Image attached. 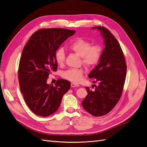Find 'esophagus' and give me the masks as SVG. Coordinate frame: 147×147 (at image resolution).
Listing matches in <instances>:
<instances>
[{"label":"esophagus","mask_w":147,"mask_h":147,"mask_svg":"<svg viewBox=\"0 0 147 147\" xmlns=\"http://www.w3.org/2000/svg\"><path fill=\"white\" fill-rule=\"evenodd\" d=\"M79 85L76 84V83H71V87H78Z\"/></svg>","instance_id":"obj_1"}]
</instances>
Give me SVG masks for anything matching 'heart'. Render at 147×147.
Listing matches in <instances>:
<instances>
[{"label":"heart","mask_w":147,"mask_h":147,"mask_svg":"<svg viewBox=\"0 0 147 147\" xmlns=\"http://www.w3.org/2000/svg\"><path fill=\"white\" fill-rule=\"evenodd\" d=\"M69 49L82 57V62L88 67H92L97 64L102 56V49L100 46H91L90 42L82 38H77L74 40L70 44ZM55 58L58 65H63L65 62V52L62 48L56 51ZM84 72L82 69H70L63 71L62 77L74 83H78L82 79Z\"/></svg>","instance_id":"b5f03b06"}]
</instances>
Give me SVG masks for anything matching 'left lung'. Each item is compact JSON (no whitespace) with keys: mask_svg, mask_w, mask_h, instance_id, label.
I'll list each match as a JSON object with an SVG mask.
<instances>
[{"mask_svg":"<svg viewBox=\"0 0 147 147\" xmlns=\"http://www.w3.org/2000/svg\"><path fill=\"white\" fill-rule=\"evenodd\" d=\"M92 29L100 31L105 47L98 65L88 75L98 85H95L94 91L85 87L88 95L82 105L93 116L100 117L109 113L119 101L126 78L127 65L121 47L112 34L104 27Z\"/></svg>","mask_w":147,"mask_h":147,"instance_id":"8db88e82","label":"left lung"}]
</instances>
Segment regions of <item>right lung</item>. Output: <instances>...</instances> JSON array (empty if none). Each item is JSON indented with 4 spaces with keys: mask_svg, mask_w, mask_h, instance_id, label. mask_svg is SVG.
Listing matches in <instances>:
<instances>
[{
    "mask_svg": "<svg viewBox=\"0 0 147 147\" xmlns=\"http://www.w3.org/2000/svg\"><path fill=\"white\" fill-rule=\"evenodd\" d=\"M76 30L43 28L32 35L21 55L18 77L20 91L32 112L47 117L58 110L69 81L59 78L55 86L47 84L49 74L57 69L55 54L59 47Z\"/></svg>",
    "mask_w": 147,
    "mask_h": 147,
    "instance_id": "obj_1",
    "label": "right lung"
}]
</instances>
